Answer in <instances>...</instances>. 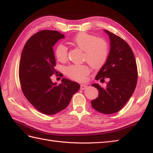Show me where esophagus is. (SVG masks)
<instances>
[{
	"label": "esophagus",
	"mask_w": 153,
	"mask_h": 153,
	"mask_svg": "<svg viewBox=\"0 0 153 153\" xmlns=\"http://www.w3.org/2000/svg\"><path fill=\"white\" fill-rule=\"evenodd\" d=\"M87 87V85H85V84H81V87H80V88L81 90H85L86 89V88Z\"/></svg>",
	"instance_id": "esophagus-1"
}]
</instances>
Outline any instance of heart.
<instances>
[{
	"mask_svg": "<svg viewBox=\"0 0 153 153\" xmlns=\"http://www.w3.org/2000/svg\"><path fill=\"white\" fill-rule=\"evenodd\" d=\"M72 44L83 51V61L88 62L91 68L99 69L104 66L108 57V45L104 39L97 38L94 34L81 32L72 40ZM55 56L60 62L68 59V49L59 44L55 49ZM65 72L68 77L77 81H83L90 73L87 65H72L65 68Z\"/></svg>",
	"mask_w": 153,
	"mask_h": 153,
	"instance_id": "b5f03b06",
	"label": "heart"
}]
</instances>
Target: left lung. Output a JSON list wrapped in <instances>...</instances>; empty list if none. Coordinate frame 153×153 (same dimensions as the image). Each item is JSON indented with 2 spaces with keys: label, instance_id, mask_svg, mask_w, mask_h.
Listing matches in <instances>:
<instances>
[{
  "label": "left lung",
  "instance_id": "left-lung-1",
  "mask_svg": "<svg viewBox=\"0 0 153 153\" xmlns=\"http://www.w3.org/2000/svg\"><path fill=\"white\" fill-rule=\"evenodd\" d=\"M110 38L109 54L96 80L108 78L106 88L92 85L99 91L98 97L91 101L93 108L104 114H112L121 109L132 97L137 81L136 59L130 45L123 38L104 30Z\"/></svg>",
  "mask_w": 153,
  "mask_h": 153
}]
</instances>
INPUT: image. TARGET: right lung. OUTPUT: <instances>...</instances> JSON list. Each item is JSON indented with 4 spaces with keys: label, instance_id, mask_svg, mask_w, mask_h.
<instances>
[{
    "label": "right lung",
    "instance_id": "1",
    "mask_svg": "<svg viewBox=\"0 0 153 153\" xmlns=\"http://www.w3.org/2000/svg\"><path fill=\"white\" fill-rule=\"evenodd\" d=\"M65 35L56 30H43L33 35L21 53L19 77L21 90L28 101L45 115H54L68 105L74 94L79 91V83L62 78V83L52 82L55 68L53 47Z\"/></svg>",
    "mask_w": 153,
    "mask_h": 153
}]
</instances>
